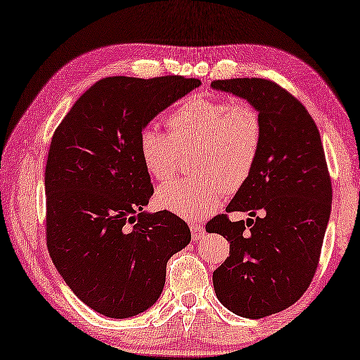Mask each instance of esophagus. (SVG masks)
I'll return each mask as SVG.
<instances>
[{"label":"esophagus","instance_id":"1","mask_svg":"<svg viewBox=\"0 0 360 360\" xmlns=\"http://www.w3.org/2000/svg\"><path fill=\"white\" fill-rule=\"evenodd\" d=\"M189 226H191V233H192V238H194V240H198L203 234H205V228H203L202 224L191 223Z\"/></svg>","mask_w":360,"mask_h":360}]
</instances>
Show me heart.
<instances>
[{
  "mask_svg": "<svg viewBox=\"0 0 360 360\" xmlns=\"http://www.w3.org/2000/svg\"><path fill=\"white\" fill-rule=\"evenodd\" d=\"M168 134L152 126L139 134L137 153L143 169L168 181L178 168V152L195 148L191 169L197 174L160 186L158 208L191 221L212 214L229 192L238 191L259 158L264 124L259 110L248 101L192 96L166 116Z\"/></svg>",
  "mask_w": 360,
  "mask_h": 360,
  "instance_id": "obj_1",
  "label": "heart"
}]
</instances>
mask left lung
<instances>
[{
  "mask_svg": "<svg viewBox=\"0 0 360 360\" xmlns=\"http://www.w3.org/2000/svg\"><path fill=\"white\" fill-rule=\"evenodd\" d=\"M212 89L249 101L264 124L254 169L226 207L262 214L255 221L218 214L205 226L229 243V257L213 271V288L233 314L268 317L299 300L317 270L331 212L323 146L304 105L271 80H214Z\"/></svg>",
  "mask_w": 360,
  "mask_h": 360,
  "instance_id": "left-lung-1",
  "label": "left lung"
}]
</instances>
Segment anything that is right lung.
I'll list each match as a JSON object with an SVG mask.
<instances>
[{
  "instance_id": "right-lung-1",
  "label": "right lung",
  "mask_w": 360,
  "mask_h": 360,
  "mask_svg": "<svg viewBox=\"0 0 360 360\" xmlns=\"http://www.w3.org/2000/svg\"><path fill=\"white\" fill-rule=\"evenodd\" d=\"M200 84L181 76L101 79L53 134L48 250L71 291L105 317L131 319L152 307L171 255L191 243L184 219L143 210L153 186L137 141L155 116Z\"/></svg>"
}]
</instances>
